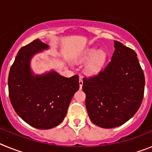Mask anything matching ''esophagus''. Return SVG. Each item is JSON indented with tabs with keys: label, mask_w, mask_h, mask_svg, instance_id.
<instances>
[{
	"label": "esophagus",
	"mask_w": 152,
	"mask_h": 152,
	"mask_svg": "<svg viewBox=\"0 0 152 152\" xmlns=\"http://www.w3.org/2000/svg\"><path fill=\"white\" fill-rule=\"evenodd\" d=\"M79 85H80V89H81V88H82V86H83V80L80 77V78H79Z\"/></svg>",
	"instance_id": "esophagus-1"
}]
</instances>
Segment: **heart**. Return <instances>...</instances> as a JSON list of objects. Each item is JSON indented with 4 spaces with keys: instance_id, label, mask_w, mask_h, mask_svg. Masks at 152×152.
I'll return each instance as SVG.
<instances>
[{
    "instance_id": "1",
    "label": "heart",
    "mask_w": 152,
    "mask_h": 152,
    "mask_svg": "<svg viewBox=\"0 0 152 152\" xmlns=\"http://www.w3.org/2000/svg\"><path fill=\"white\" fill-rule=\"evenodd\" d=\"M107 55L105 52L93 47L86 49L77 58L78 62L87 63L84 65V72L88 75H96L100 73L106 64Z\"/></svg>"
}]
</instances>
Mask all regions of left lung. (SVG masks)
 <instances>
[{"instance_id":"obj_1","label":"left lung","mask_w":152,"mask_h":152,"mask_svg":"<svg viewBox=\"0 0 152 152\" xmlns=\"http://www.w3.org/2000/svg\"><path fill=\"white\" fill-rule=\"evenodd\" d=\"M111 61L96 76L84 78L88 116L96 126L115 128L129 120L142 104L145 76L134 50L114 41Z\"/></svg>"}]
</instances>
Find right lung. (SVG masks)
<instances>
[{"mask_svg": "<svg viewBox=\"0 0 152 152\" xmlns=\"http://www.w3.org/2000/svg\"><path fill=\"white\" fill-rule=\"evenodd\" d=\"M49 45L39 39L22 47L8 76L10 100L23 121L39 129L54 128L65 117L72 96L79 89L78 75L65 77L52 70L35 75L32 58Z\"/></svg>", "mask_w": 152, "mask_h": 152, "instance_id": "add662e5", "label": "right lung"}]
</instances>
